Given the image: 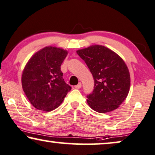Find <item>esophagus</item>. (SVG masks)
I'll return each instance as SVG.
<instances>
[{
  "label": "esophagus",
  "mask_w": 155,
  "mask_h": 155,
  "mask_svg": "<svg viewBox=\"0 0 155 155\" xmlns=\"http://www.w3.org/2000/svg\"><path fill=\"white\" fill-rule=\"evenodd\" d=\"M81 87V82H79V83L77 85H76L75 86H74V88H77V89H79V88H80Z\"/></svg>",
  "instance_id": "34e87169"
}]
</instances>
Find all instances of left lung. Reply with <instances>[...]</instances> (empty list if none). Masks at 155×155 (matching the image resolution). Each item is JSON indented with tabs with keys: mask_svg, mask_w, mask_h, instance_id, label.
Listing matches in <instances>:
<instances>
[{
	"mask_svg": "<svg viewBox=\"0 0 155 155\" xmlns=\"http://www.w3.org/2000/svg\"><path fill=\"white\" fill-rule=\"evenodd\" d=\"M85 61L94 79V88L87 96L93 110L108 113L118 108L127 98L130 86L129 70L119 55L102 45L76 51Z\"/></svg>",
	"mask_w": 155,
	"mask_h": 155,
	"instance_id": "8db88e82",
	"label": "left lung"
}]
</instances>
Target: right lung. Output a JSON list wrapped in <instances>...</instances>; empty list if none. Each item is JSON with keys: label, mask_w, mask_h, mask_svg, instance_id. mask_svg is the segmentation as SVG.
Masks as SVG:
<instances>
[{"label": "right lung", "mask_w": 155, "mask_h": 155, "mask_svg": "<svg viewBox=\"0 0 155 155\" xmlns=\"http://www.w3.org/2000/svg\"><path fill=\"white\" fill-rule=\"evenodd\" d=\"M68 51L55 47H45L28 61L22 74V86L29 101L38 110L58 108L71 90L65 83L61 65Z\"/></svg>", "instance_id": "right-lung-1"}]
</instances>
